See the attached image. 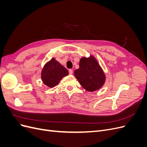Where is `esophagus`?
<instances>
[{
  "mask_svg": "<svg viewBox=\"0 0 147 147\" xmlns=\"http://www.w3.org/2000/svg\"><path fill=\"white\" fill-rule=\"evenodd\" d=\"M69 75H72L73 74V70L72 69H69Z\"/></svg>",
  "mask_w": 147,
  "mask_h": 147,
  "instance_id": "esophagus-1",
  "label": "esophagus"
}]
</instances>
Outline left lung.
Here are the masks:
<instances>
[{
    "label": "left lung",
    "instance_id": "1",
    "mask_svg": "<svg viewBox=\"0 0 147 147\" xmlns=\"http://www.w3.org/2000/svg\"><path fill=\"white\" fill-rule=\"evenodd\" d=\"M74 76L84 89L90 92L98 90L105 82L104 71L93 56L82 57Z\"/></svg>",
    "mask_w": 147,
    "mask_h": 147
}]
</instances>
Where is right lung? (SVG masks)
Wrapping results in <instances>:
<instances>
[{"instance_id": "obj_1", "label": "right lung", "mask_w": 147, "mask_h": 147, "mask_svg": "<svg viewBox=\"0 0 147 147\" xmlns=\"http://www.w3.org/2000/svg\"><path fill=\"white\" fill-rule=\"evenodd\" d=\"M68 74V70L56 61L55 58H52L44 65L41 72V78L45 85L53 88Z\"/></svg>"}]
</instances>
